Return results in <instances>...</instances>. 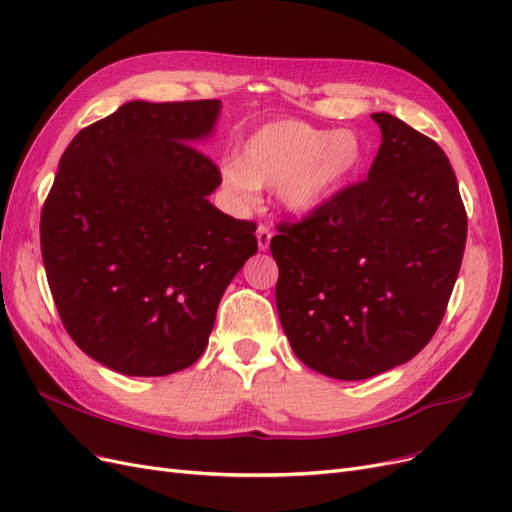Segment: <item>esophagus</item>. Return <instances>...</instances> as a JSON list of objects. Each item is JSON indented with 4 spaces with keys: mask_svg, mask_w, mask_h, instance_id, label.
Masks as SVG:
<instances>
[{
    "mask_svg": "<svg viewBox=\"0 0 512 512\" xmlns=\"http://www.w3.org/2000/svg\"><path fill=\"white\" fill-rule=\"evenodd\" d=\"M257 246H259V251H268V246H270V240H272V232H270V227L268 225H259L257 227Z\"/></svg>",
    "mask_w": 512,
    "mask_h": 512,
    "instance_id": "esophagus-1",
    "label": "esophagus"
}]
</instances>
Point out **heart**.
<instances>
[{
    "label": "heart",
    "mask_w": 512,
    "mask_h": 512,
    "mask_svg": "<svg viewBox=\"0 0 512 512\" xmlns=\"http://www.w3.org/2000/svg\"><path fill=\"white\" fill-rule=\"evenodd\" d=\"M365 143L354 130H327L301 120L259 126L240 145L236 164L223 166V185L236 200L255 187L276 189L293 215H308L331 200L365 162Z\"/></svg>",
    "instance_id": "b5f03b06"
}]
</instances>
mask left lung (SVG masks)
<instances>
[{"label":"left lung","mask_w":512,"mask_h":512,"mask_svg":"<svg viewBox=\"0 0 512 512\" xmlns=\"http://www.w3.org/2000/svg\"><path fill=\"white\" fill-rule=\"evenodd\" d=\"M363 183L282 225V331L306 367L367 380L418 354L439 329L462 266L468 219L445 151L390 113Z\"/></svg>","instance_id":"8db88e82"}]
</instances>
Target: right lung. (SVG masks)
<instances>
[{
    "label": "right lung",
    "instance_id": "obj_1",
    "mask_svg": "<svg viewBox=\"0 0 512 512\" xmlns=\"http://www.w3.org/2000/svg\"><path fill=\"white\" fill-rule=\"evenodd\" d=\"M221 101H130L73 137L40 238L56 310L94 361L132 377L202 356L219 301L257 253L255 223L221 213L200 143Z\"/></svg>",
    "mask_w": 512,
    "mask_h": 512
}]
</instances>
